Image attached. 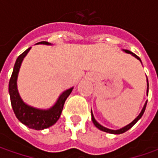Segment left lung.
<instances>
[{
  "instance_id": "1",
  "label": "left lung",
  "mask_w": 158,
  "mask_h": 158,
  "mask_svg": "<svg viewBox=\"0 0 158 158\" xmlns=\"http://www.w3.org/2000/svg\"><path fill=\"white\" fill-rule=\"evenodd\" d=\"M124 52H127V53H130V54H132L133 56H135V57L136 58L137 60H139L141 62H142V60H141V59L137 56L136 54H135V53H133L132 52H130V51H128V50H123ZM147 85H148V88H147V94L149 93V81H148V78H147ZM146 106H147V101H146V103H145V105H144V106H143V110H142V112H140V114L137 116L136 118H135L132 122H131L130 124L127 125L126 127H122V128H120V129H118V130H112V129H109V128H106V127H103L102 125H100L96 119H95L94 116H93V113H92V111H91V119H92V121H93V123H94V125L98 128V129H100V130L104 131V132H106V133H110V134H114V135H119V134H123V133H125V132H127V130H129L131 127L134 126V125L136 123L137 121L140 119V118H142V116L143 115V113H144V112H145V108H146Z\"/></svg>"
}]
</instances>
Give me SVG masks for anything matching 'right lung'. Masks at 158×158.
<instances>
[{
  "label": "right lung",
  "instance_id": "obj_1",
  "mask_svg": "<svg viewBox=\"0 0 158 158\" xmlns=\"http://www.w3.org/2000/svg\"><path fill=\"white\" fill-rule=\"evenodd\" d=\"M38 44L43 45H51L46 41H41ZM31 47L28 48L26 51L20 54L15 60L13 73L11 75L9 83V92L10 96L11 106L13 111L15 112L16 118L21 121L23 124L27 126L29 128L35 129V130H42L54 125L60 117L61 112L63 110L65 101L68 98L70 93L72 92L73 88H70L65 90L62 94L60 96L55 105L52 106L50 109L47 110H41L37 109L32 106L26 105L20 98V95L17 90V76L19 73V69L21 67L22 61L23 58L26 56L28 52L30 51Z\"/></svg>",
  "mask_w": 158,
  "mask_h": 158
}]
</instances>
